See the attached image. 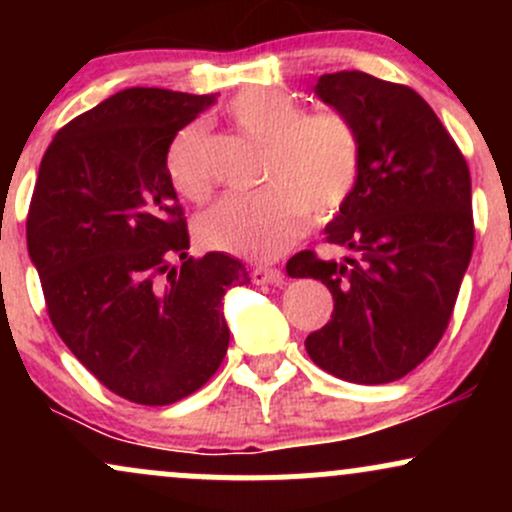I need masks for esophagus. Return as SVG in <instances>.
Segmentation results:
<instances>
[{
    "label": "esophagus",
    "instance_id": "34e87169",
    "mask_svg": "<svg viewBox=\"0 0 512 512\" xmlns=\"http://www.w3.org/2000/svg\"><path fill=\"white\" fill-rule=\"evenodd\" d=\"M252 279H255V284H284V274L276 267H257L252 272Z\"/></svg>",
    "mask_w": 512,
    "mask_h": 512
}]
</instances>
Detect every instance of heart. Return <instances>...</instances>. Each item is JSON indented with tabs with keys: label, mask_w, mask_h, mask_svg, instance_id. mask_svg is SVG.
Returning a JSON list of instances; mask_svg holds the SVG:
<instances>
[{
	"label": "heart",
	"mask_w": 512,
	"mask_h": 512,
	"mask_svg": "<svg viewBox=\"0 0 512 512\" xmlns=\"http://www.w3.org/2000/svg\"><path fill=\"white\" fill-rule=\"evenodd\" d=\"M233 125L267 144L264 190L231 195L199 219V238L211 250L245 260H274L305 233L308 216L330 221L354 195L363 146L354 122L337 110L303 113V105L279 88H250L228 105ZM173 187L192 202L211 195L209 134L185 127L168 151Z\"/></svg>",
	"instance_id": "1"
}]
</instances>
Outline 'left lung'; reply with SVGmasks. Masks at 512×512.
<instances>
[{"label": "left lung", "instance_id": "obj_1", "mask_svg": "<svg viewBox=\"0 0 512 512\" xmlns=\"http://www.w3.org/2000/svg\"><path fill=\"white\" fill-rule=\"evenodd\" d=\"M315 96L354 122L363 146L354 195L325 226L344 262L293 255L334 298L308 356L358 385L404 378L436 349L474 248L472 180L462 151L414 88L366 72L322 74Z\"/></svg>", "mask_w": 512, "mask_h": 512}]
</instances>
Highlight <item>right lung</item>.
Instances as JSON below:
<instances>
[{"instance_id": "right-lung-1", "label": "right lung", "mask_w": 512, "mask_h": 512, "mask_svg": "<svg viewBox=\"0 0 512 512\" xmlns=\"http://www.w3.org/2000/svg\"><path fill=\"white\" fill-rule=\"evenodd\" d=\"M214 101L115 93L55 134L28 209V255L57 334L110 392L146 407L192 395L219 370L231 339L223 296L250 284L236 257H187L166 166L175 134Z\"/></svg>"}]
</instances>
